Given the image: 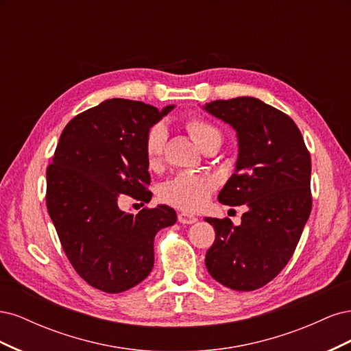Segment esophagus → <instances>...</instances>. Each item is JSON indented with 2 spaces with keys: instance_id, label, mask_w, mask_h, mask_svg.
I'll return each instance as SVG.
<instances>
[{
  "instance_id": "1",
  "label": "esophagus",
  "mask_w": 351,
  "mask_h": 351,
  "mask_svg": "<svg viewBox=\"0 0 351 351\" xmlns=\"http://www.w3.org/2000/svg\"><path fill=\"white\" fill-rule=\"evenodd\" d=\"M178 221L182 222V224H193V222L197 221V218L192 214H186V212H182V214H178Z\"/></svg>"
}]
</instances>
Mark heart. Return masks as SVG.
I'll return each instance as SVG.
<instances>
[{
    "label": "heart",
    "instance_id": "1",
    "mask_svg": "<svg viewBox=\"0 0 351 351\" xmlns=\"http://www.w3.org/2000/svg\"><path fill=\"white\" fill-rule=\"evenodd\" d=\"M186 129L195 143L204 149L208 145H221L222 134L215 127L202 117H190ZM167 142V129L162 123L154 124L145 136V155L151 167L158 165L162 159ZM215 183L209 176L197 173H180L168 180L159 189V197L165 204L183 210H199L206 205Z\"/></svg>",
    "mask_w": 351,
    "mask_h": 351
}]
</instances>
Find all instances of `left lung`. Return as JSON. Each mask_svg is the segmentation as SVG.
I'll return each instance as SVG.
<instances>
[{
  "instance_id": "1",
  "label": "left lung",
  "mask_w": 351,
  "mask_h": 351,
  "mask_svg": "<svg viewBox=\"0 0 351 351\" xmlns=\"http://www.w3.org/2000/svg\"><path fill=\"white\" fill-rule=\"evenodd\" d=\"M204 110L237 132L236 171L218 200L247 206L240 226L205 218L217 234L206 268L231 290H258L289 263L311 215V155L290 117L261 99H219Z\"/></svg>"
}]
</instances>
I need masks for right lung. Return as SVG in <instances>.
Here are the masks:
<instances>
[{
  "label": "right lung",
  "mask_w": 351,
  "mask_h": 351,
  "mask_svg": "<svg viewBox=\"0 0 351 351\" xmlns=\"http://www.w3.org/2000/svg\"><path fill=\"white\" fill-rule=\"evenodd\" d=\"M174 108L107 99L64 127L47 169V208L70 263L89 285L121 293L154 268L156 232L176 224L173 208L127 214L123 195L147 204L151 176L145 136Z\"/></svg>",
  "instance_id": "right-lung-1"
}]
</instances>
